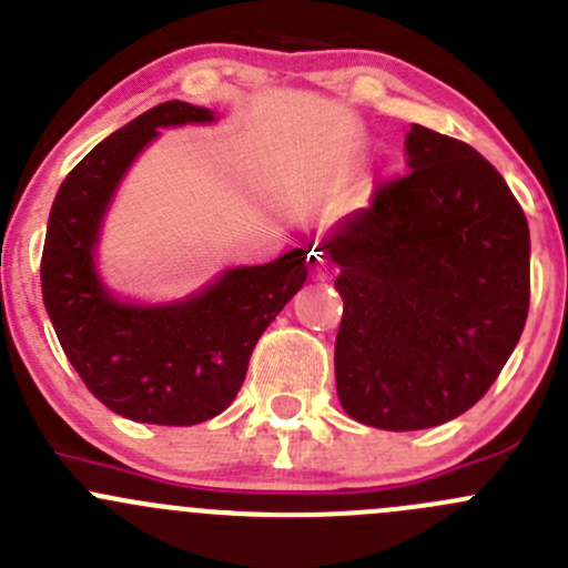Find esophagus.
<instances>
[{
  "label": "esophagus",
  "mask_w": 568,
  "mask_h": 568,
  "mask_svg": "<svg viewBox=\"0 0 568 568\" xmlns=\"http://www.w3.org/2000/svg\"><path fill=\"white\" fill-rule=\"evenodd\" d=\"M311 268H313V274H316L318 280H327V266H324V261L318 255L311 261Z\"/></svg>",
  "instance_id": "1"
}]
</instances>
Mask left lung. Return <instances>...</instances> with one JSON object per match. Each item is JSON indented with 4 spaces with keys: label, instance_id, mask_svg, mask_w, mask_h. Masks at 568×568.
<instances>
[{
    "label": "left lung",
    "instance_id": "8db88e82",
    "mask_svg": "<svg viewBox=\"0 0 568 568\" xmlns=\"http://www.w3.org/2000/svg\"><path fill=\"white\" fill-rule=\"evenodd\" d=\"M410 174L383 185L316 252L344 300L335 388L355 422L427 430L499 377L530 307V230L477 150L413 124Z\"/></svg>",
    "mask_w": 568,
    "mask_h": 568
}]
</instances>
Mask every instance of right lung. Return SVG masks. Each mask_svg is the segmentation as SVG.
I'll list each match as a JSON object with an SVG mask.
<instances>
[{
  "label": "right lung",
  "instance_id": "1",
  "mask_svg": "<svg viewBox=\"0 0 568 568\" xmlns=\"http://www.w3.org/2000/svg\"><path fill=\"white\" fill-rule=\"evenodd\" d=\"M200 104L163 102L93 146L60 185L41 257V291L60 346L119 416L189 427L227 410L252 349L307 277V252L224 268L172 302L121 300L99 272V241L121 180L166 126L211 124Z\"/></svg>",
  "mask_w": 568,
  "mask_h": 568
}]
</instances>
